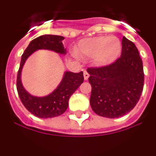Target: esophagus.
I'll return each mask as SVG.
<instances>
[{
    "mask_svg": "<svg viewBox=\"0 0 156 156\" xmlns=\"http://www.w3.org/2000/svg\"><path fill=\"white\" fill-rule=\"evenodd\" d=\"M89 73H88L86 71V70H84V71H83V76H84V80H88V78H89Z\"/></svg>",
    "mask_w": 156,
    "mask_h": 156,
    "instance_id": "obj_1",
    "label": "esophagus"
}]
</instances>
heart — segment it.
<instances>
[{
  "instance_id": "b5f03b06",
  "label": "heart",
  "mask_w": 156,
  "mask_h": 156,
  "mask_svg": "<svg viewBox=\"0 0 156 156\" xmlns=\"http://www.w3.org/2000/svg\"><path fill=\"white\" fill-rule=\"evenodd\" d=\"M122 51V44L115 37H96L83 39L79 42L77 55L83 58H94L95 65L104 67L118 58Z\"/></svg>"
}]
</instances>
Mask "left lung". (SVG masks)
I'll use <instances>...</instances> for the list:
<instances>
[{
  "label": "left lung",
  "instance_id": "1",
  "mask_svg": "<svg viewBox=\"0 0 156 156\" xmlns=\"http://www.w3.org/2000/svg\"><path fill=\"white\" fill-rule=\"evenodd\" d=\"M90 104L95 113L114 119L126 115L138 102L144 87L142 60L132 41L123 37L120 58L109 66L89 68Z\"/></svg>",
  "mask_w": 156,
  "mask_h": 156
}]
</instances>
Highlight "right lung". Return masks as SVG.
Listing matches in <instances>:
<instances>
[{
	"label": "right lung",
	"mask_w": 156,
	"mask_h": 156,
	"mask_svg": "<svg viewBox=\"0 0 156 156\" xmlns=\"http://www.w3.org/2000/svg\"><path fill=\"white\" fill-rule=\"evenodd\" d=\"M64 39L62 36L48 34L40 36L30 43L22 55L17 75L18 94L26 108L39 118H53L64 113L68 108L69 100L71 95L83 82L82 71L78 73L66 71L55 90L44 97H37L30 94L22 83L21 74L23 66L32 54L36 51L44 49L52 51L60 55H66V49L62 44Z\"/></svg>",
	"instance_id": "1"
}]
</instances>
